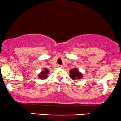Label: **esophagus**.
Masks as SVG:
<instances>
[{
    "mask_svg": "<svg viewBox=\"0 0 121 121\" xmlns=\"http://www.w3.org/2000/svg\"><path fill=\"white\" fill-rule=\"evenodd\" d=\"M58 67L60 68H63V65H58Z\"/></svg>",
    "mask_w": 121,
    "mask_h": 121,
    "instance_id": "1",
    "label": "esophagus"
}]
</instances>
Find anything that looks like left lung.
Returning a JSON list of instances; mask_svg holds the SVG:
<instances>
[{
	"label": "left lung",
	"instance_id": "obj_1",
	"mask_svg": "<svg viewBox=\"0 0 121 121\" xmlns=\"http://www.w3.org/2000/svg\"><path fill=\"white\" fill-rule=\"evenodd\" d=\"M70 75L69 76L73 80H76L77 79H80L83 78V75L79 71V70L77 68H73L69 71Z\"/></svg>",
	"mask_w": 121,
	"mask_h": 121
}]
</instances>
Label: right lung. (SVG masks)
I'll return each mask as SVG.
<instances>
[{
    "mask_svg": "<svg viewBox=\"0 0 121 121\" xmlns=\"http://www.w3.org/2000/svg\"><path fill=\"white\" fill-rule=\"evenodd\" d=\"M49 72V70L45 68L43 71H42L38 75V78L40 79H46L48 78V74Z\"/></svg>",
    "mask_w": 121,
    "mask_h": 121,
    "instance_id": "right-lung-1",
    "label": "right lung"
}]
</instances>
